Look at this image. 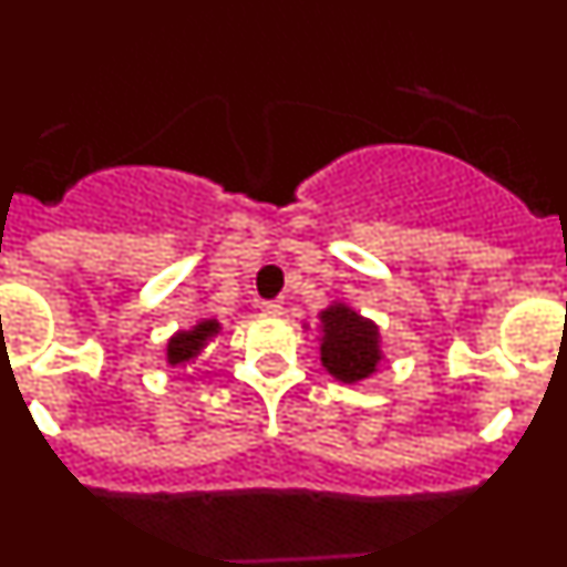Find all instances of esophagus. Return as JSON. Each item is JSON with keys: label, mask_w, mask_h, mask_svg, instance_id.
Instances as JSON below:
<instances>
[{"label": "esophagus", "mask_w": 567, "mask_h": 567, "mask_svg": "<svg viewBox=\"0 0 567 567\" xmlns=\"http://www.w3.org/2000/svg\"><path fill=\"white\" fill-rule=\"evenodd\" d=\"M260 309H264L267 315H280L284 312V303H280V300H264V303H260Z\"/></svg>", "instance_id": "obj_1"}]
</instances>
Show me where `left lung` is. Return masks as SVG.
<instances>
[{"label":"left lung","instance_id":"8db88e82","mask_svg":"<svg viewBox=\"0 0 567 567\" xmlns=\"http://www.w3.org/2000/svg\"><path fill=\"white\" fill-rule=\"evenodd\" d=\"M320 318V363L340 383L372 378L380 363V332L372 320L346 303H332Z\"/></svg>","mask_w":567,"mask_h":567}]
</instances>
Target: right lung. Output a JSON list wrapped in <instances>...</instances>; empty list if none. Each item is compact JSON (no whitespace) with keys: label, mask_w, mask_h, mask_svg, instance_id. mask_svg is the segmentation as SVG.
<instances>
[{"label":"right lung","mask_w":567,"mask_h":567,"mask_svg":"<svg viewBox=\"0 0 567 567\" xmlns=\"http://www.w3.org/2000/svg\"><path fill=\"white\" fill-rule=\"evenodd\" d=\"M218 332H221V323H218V320H198L193 329L175 332L167 343V363L187 365L193 363V360H198V354L207 349V343Z\"/></svg>","instance_id":"add662e5"}]
</instances>
